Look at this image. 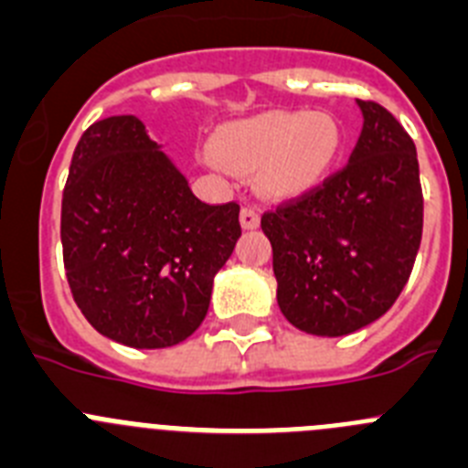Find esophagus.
<instances>
[{
	"label": "esophagus",
	"mask_w": 468,
	"mask_h": 468,
	"mask_svg": "<svg viewBox=\"0 0 468 468\" xmlns=\"http://www.w3.org/2000/svg\"><path fill=\"white\" fill-rule=\"evenodd\" d=\"M239 224H242L244 230H254L259 229L261 224V214L256 212L254 207H242V212H239Z\"/></svg>",
	"instance_id": "34e87169"
}]
</instances>
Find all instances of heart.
<instances>
[{"mask_svg": "<svg viewBox=\"0 0 468 468\" xmlns=\"http://www.w3.org/2000/svg\"><path fill=\"white\" fill-rule=\"evenodd\" d=\"M340 149L338 121L324 112H268L214 134V161L238 172L259 170L268 196L296 197L326 176Z\"/></svg>", "mask_w": 468, "mask_h": 468, "instance_id": "b5f03b06", "label": "heart"}]
</instances>
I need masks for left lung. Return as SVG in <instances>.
I'll return each mask as SVG.
<instances>
[{"instance_id":"obj_1","label":"left lung","mask_w":468,"mask_h":468,"mask_svg":"<svg viewBox=\"0 0 468 468\" xmlns=\"http://www.w3.org/2000/svg\"><path fill=\"white\" fill-rule=\"evenodd\" d=\"M364 113L349 163L322 186L265 212L280 310L313 335L355 334L403 292L422 239L418 151L385 107Z\"/></svg>"}]
</instances>
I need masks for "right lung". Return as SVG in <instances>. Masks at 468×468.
<instances>
[{"label":"right lung","mask_w":468,"mask_h":468,"mask_svg":"<svg viewBox=\"0 0 468 468\" xmlns=\"http://www.w3.org/2000/svg\"><path fill=\"white\" fill-rule=\"evenodd\" d=\"M239 235V205L197 200L137 116L81 134L60 238L71 296L95 331L137 349L186 340Z\"/></svg>","instance_id":"right-lung-1"}]
</instances>
